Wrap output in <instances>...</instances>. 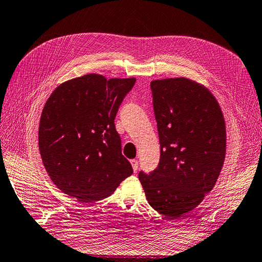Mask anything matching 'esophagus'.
<instances>
[{
	"instance_id": "34e87169",
	"label": "esophagus",
	"mask_w": 262,
	"mask_h": 262,
	"mask_svg": "<svg viewBox=\"0 0 262 262\" xmlns=\"http://www.w3.org/2000/svg\"><path fill=\"white\" fill-rule=\"evenodd\" d=\"M130 162H131V165H132V169H133V171L137 172V171H138V169H139V161H138V160H136V159H133V160H130Z\"/></svg>"
}]
</instances>
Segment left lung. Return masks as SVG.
I'll return each instance as SVG.
<instances>
[{
    "mask_svg": "<svg viewBox=\"0 0 262 262\" xmlns=\"http://www.w3.org/2000/svg\"><path fill=\"white\" fill-rule=\"evenodd\" d=\"M160 140V162L139 173L149 205L178 219L202 202L218 180L226 158L221 107L207 86L187 78L151 82Z\"/></svg>",
    "mask_w": 262,
    "mask_h": 262,
    "instance_id": "left-lung-1",
    "label": "left lung"
}]
</instances>
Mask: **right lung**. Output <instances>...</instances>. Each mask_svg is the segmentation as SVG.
<instances>
[{
	"instance_id": "1",
	"label": "right lung",
	"mask_w": 262,
	"mask_h": 262,
	"mask_svg": "<svg viewBox=\"0 0 262 262\" xmlns=\"http://www.w3.org/2000/svg\"><path fill=\"white\" fill-rule=\"evenodd\" d=\"M136 78L89 73L61 83L46 102L39 150L50 179L81 203L111 195L132 174L114 125L119 105Z\"/></svg>"
}]
</instances>
